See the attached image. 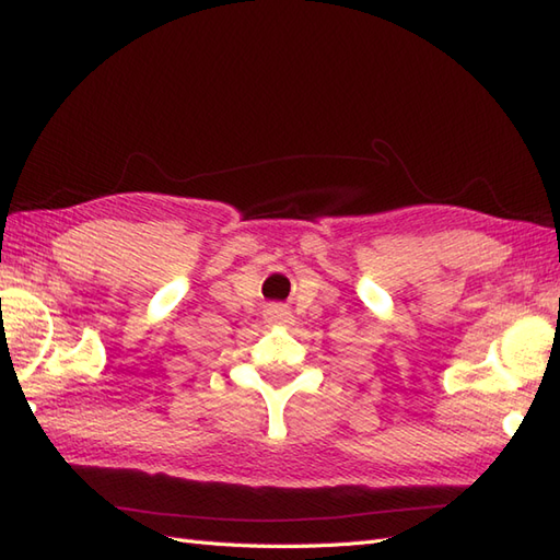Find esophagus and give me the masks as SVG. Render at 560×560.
<instances>
[{"label":"esophagus","instance_id":"1","mask_svg":"<svg viewBox=\"0 0 560 560\" xmlns=\"http://www.w3.org/2000/svg\"><path fill=\"white\" fill-rule=\"evenodd\" d=\"M265 317H267V323H271V325H281V327L293 325V313L289 311L287 305H279V303H271L267 307Z\"/></svg>","mask_w":560,"mask_h":560}]
</instances>
